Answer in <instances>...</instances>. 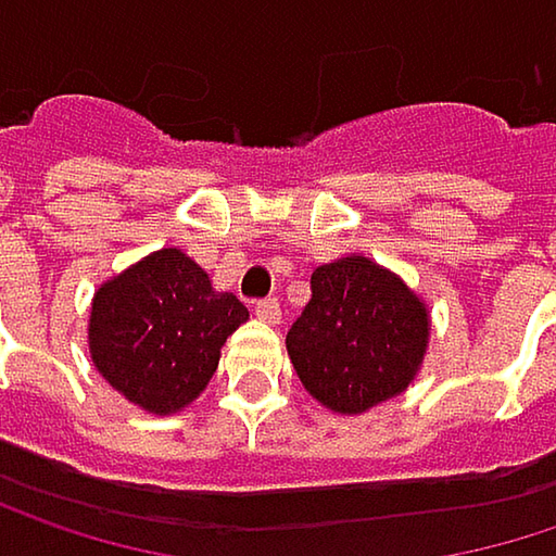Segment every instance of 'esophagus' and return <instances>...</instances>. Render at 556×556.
<instances>
[{"label":"esophagus","instance_id":"esophagus-1","mask_svg":"<svg viewBox=\"0 0 556 556\" xmlns=\"http://www.w3.org/2000/svg\"><path fill=\"white\" fill-rule=\"evenodd\" d=\"M254 315L261 318V321H267V325H279V302L277 299H261V302H254Z\"/></svg>","mask_w":556,"mask_h":556}]
</instances>
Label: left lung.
Here are the masks:
<instances>
[{
	"label": "left lung",
	"instance_id": "left-lung-1",
	"mask_svg": "<svg viewBox=\"0 0 556 556\" xmlns=\"http://www.w3.org/2000/svg\"><path fill=\"white\" fill-rule=\"evenodd\" d=\"M427 337V308L401 279L369 257H343L312 274V299L286 346L312 397L363 414L410 384Z\"/></svg>",
	"mask_w": 556,
	"mask_h": 556
}]
</instances>
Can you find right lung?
Instances as JSON below:
<instances>
[{"label": "right lung", "instance_id": "right-lung-1", "mask_svg": "<svg viewBox=\"0 0 556 556\" xmlns=\"http://www.w3.org/2000/svg\"><path fill=\"white\" fill-rule=\"evenodd\" d=\"M248 308L187 254L162 248L104 282L91 305L88 350L98 372L149 414L190 404L219 366V350Z\"/></svg>", "mask_w": 556, "mask_h": 556}]
</instances>
